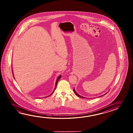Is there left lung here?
Here are the masks:
<instances>
[{"instance_id":"left-lung-1","label":"left lung","mask_w":133,"mask_h":133,"mask_svg":"<svg viewBox=\"0 0 133 133\" xmlns=\"http://www.w3.org/2000/svg\"><path fill=\"white\" fill-rule=\"evenodd\" d=\"M73 90L74 91V92H75V94L77 96H79V97H82V98H84V97H83V96H80L79 95H78V94L76 92V91L75 90V89H74ZM105 94H107V93Z\"/></svg>"}]
</instances>
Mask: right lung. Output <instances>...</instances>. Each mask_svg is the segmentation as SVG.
I'll return each instance as SVG.
<instances>
[{
    "mask_svg": "<svg viewBox=\"0 0 133 133\" xmlns=\"http://www.w3.org/2000/svg\"><path fill=\"white\" fill-rule=\"evenodd\" d=\"M61 76H58V77L57 78V81H56V85H55V89H54V91H55V89H56V87H57V83H58V81H59V80L60 78H61ZM54 91H53V92H54ZM53 92L51 94V95H52V94L53 93Z\"/></svg>",
    "mask_w": 133,
    "mask_h": 133,
    "instance_id": "obj_1",
    "label": "right lung"
}]
</instances>
